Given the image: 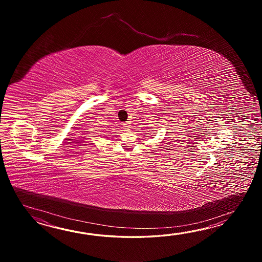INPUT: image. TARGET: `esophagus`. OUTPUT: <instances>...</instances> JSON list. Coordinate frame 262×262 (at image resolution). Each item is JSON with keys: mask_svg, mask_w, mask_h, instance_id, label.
<instances>
[{"mask_svg": "<svg viewBox=\"0 0 262 262\" xmlns=\"http://www.w3.org/2000/svg\"><path fill=\"white\" fill-rule=\"evenodd\" d=\"M130 128V125H129L128 123H123V129L124 131H127Z\"/></svg>", "mask_w": 262, "mask_h": 262, "instance_id": "esophagus-1", "label": "esophagus"}]
</instances>
